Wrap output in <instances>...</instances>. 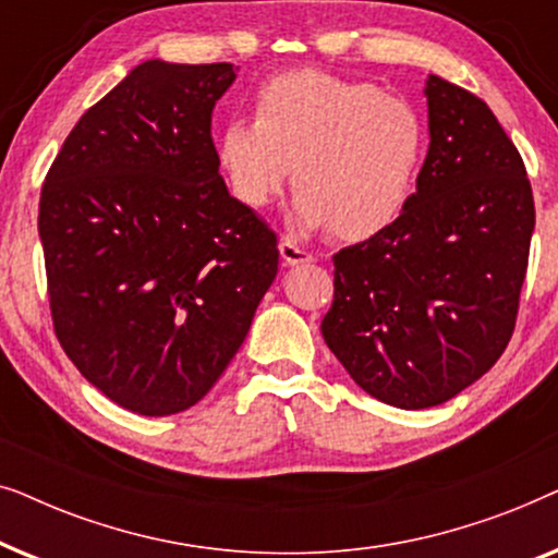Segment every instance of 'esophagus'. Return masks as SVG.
Returning <instances> with one entry per match:
<instances>
[{
    "label": "esophagus",
    "instance_id": "34e87169",
    "mask_svg": "<svg viewBox=\"0 0 558 558\" xmlns=\"http://www.w3.org/2000/svg\"><path fill=\"white\" fill-rule=\"evenodd\" d=\"M279 254H281V262L287 266H296V264H307L312 262V254L307 248H302L300 243H296L292 235H284L279 243Z\"/></svg>",
    "mask_w": 558,
    "mask_h": 558
}]
</instances>
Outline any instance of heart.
I'll return each mask as SVG.
<instances>
[{"label":"heart","mask_w":558,"mask_h":558,"mask_svg":"<svg viewBox=\"0 0 558 558\" xmlns=\"http://www.w3.org/2000/svg\"><path fill=\"white\" fill-rule=\"evenodd\" d=\"M424 151L414 106L376 83L323 71L274 75L256 94V121L235 117L218 134V162L243 205H269L292 172L296 220L350 241L403 216Z\"/></svg>","instance_id":"1"}]
</instances>
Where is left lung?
<instances>
[{"label":"left lung","mask_w":558,"mask_h":558,"mask_svg":"<svg viewBox=\"0 0 558 558\" xmlns=\"http://www.w3.org/2000/svg\"><path fill=\"white\" fill-rule=\"evenodd\" d=\"M429 151L403 216L338 251L323 338L350 378L399 409L439 407L510 342L536 226L515 144L483 98L426 81Z\"/></svg>","instance_id":"1"}]
</instances>
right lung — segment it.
<instances>
[{
	"mask_svg": "<svg viewBox=\"0 0 558 558\" xmlns=\"http://www.w3.org/2000/svg\"><path fill=\"white\" fill-rule=\"evenodd\" d=\"M233 81L231 63L136 65L78 119L40 193L60 345L142 416L210 391L279 271L277 235L218 172L210 117Z\"/></svg>",
	"mask_w": 558,
	"mask_h": 558,
	"instance_id": "right-lung-1",
	"label": "right lung"
}]
</instances>
